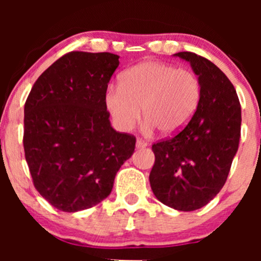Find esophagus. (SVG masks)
<instances>
[{"label": "esophagus", "instance_id": "1", "mask_svg": "<svg viewBox=\"0 0 261 261\" xmlns=\"http://www.w3.org/2000/svg\"><path fill=\"white\" fill-rule=\"evenodd\" d=\"M148 146V143L146 142V141H143V140H137L136 141V148H145V147H147Z\"/></svg>", "mask_w": 261, "mask_h": 261}]
</instances>
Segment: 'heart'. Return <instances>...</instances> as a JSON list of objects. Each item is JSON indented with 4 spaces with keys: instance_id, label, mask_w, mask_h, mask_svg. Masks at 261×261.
Returning <instances> with one entry per match:
<instances>
[{
    "instance_id": "heart-1",
    "label": "heart",
    "mask_w": 261,
    "mask_h": 261,
    "mask_svg": "<svg viewBox=\"0 0 261 261\" xmlns=\"http://www.w3.org/2000/svg\"><path fill=\"white\" fill-rule=\"evenodd\" d=\"M201 87L191 71L160 61L140 62L122 73L120 86L108 87L104 101L114 125L130 131L141 116L148 130L164 136L181 133L195 115Z\"/></svg>"
}]
</instances>
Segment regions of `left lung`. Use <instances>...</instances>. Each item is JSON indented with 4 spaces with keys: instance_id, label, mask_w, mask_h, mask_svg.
Segmentation results:
<instances>
[{
    "instance_id": "left-lung-1",
    "label": "left lung",
    "mask_w": 261,
    "mask_h": 261,
    "mask_svg": "<svg viewBox=\"0 0 261 261\" xmlns=\"http://www.w3.org/2000/svg\"><path fill=\"white\" fill-rule=\"evenodd\" d=\"M190 64L201 87L197 110L181 133L152 146L149 173L154 196L179 211H194L223 188L238 151L242 112L230 81L216 65L196 54H174Z\"/></svg>"
}]
</instances>
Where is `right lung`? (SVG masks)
I'll list each match as a JSON object with an SVG mask.
<instances>
[{
    "label": "right lung",
    "instance_id": "add662e5",
    "mask_svg": "<svg viewBox=\"0 0 261 261\" xmlns=\"http://www.w3.org/2000/svg\"><path fill=\"white\" fill-rule=\"evenodd\" d=\"M119 66L110 53L72 51L44 71L24 106L25 160L40 195L64 212L112 193L136 139L110 125L104 95Z\"/></svg>",
    "mask_w": 261,
    "mask_h": 261
}]
</instances>
